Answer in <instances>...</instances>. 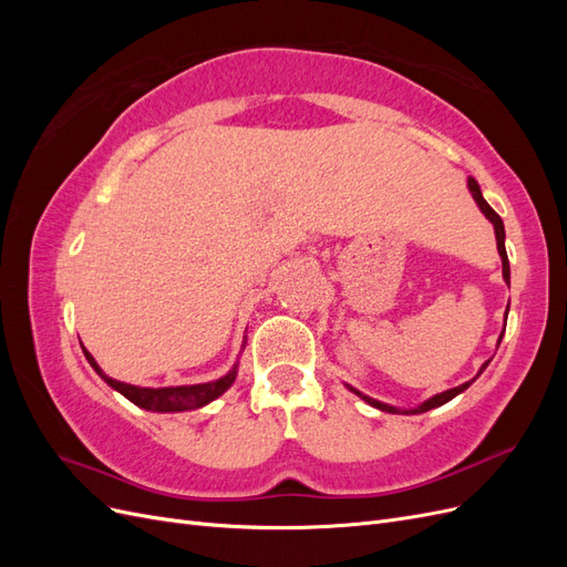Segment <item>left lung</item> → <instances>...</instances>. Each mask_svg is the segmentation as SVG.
I'll return each instance as SVG.
<instances>
[{
    "mask_svg": "<svg viewBox=\"0 0 567 567\" xmlns=\"http://www.w3.org/2000/svg\"><path fill=\"white\" fill-rule=\"evenodd\" d=\"M468 192L473 194V200L477 203V208L483 210V215L492 221V227H494V236H496V250H499V257H502V274H504V281L506 284H511V267H508V255H506V246H504V241H506V231H504V221H502V217L496 215L492 208H489V203L483 198V192H480V184L473 179V177H468ZM506 315H508V310H506ZM502 338H504V333L499 336V342H502ZM499 342H496V348H499ZM487 364H489V359L487 362L480 367V371H477V375L483 373L485 369H487ZM475 375V379H477ZM473 379V381H475ZM473 381H466V383H461L458 388H452V390H444V392H437V394H433V398H427L423 404H419V406H414V409H400V406H392V404H385V402H379V400H373V398H369V394H364V392H359L357 388H352V385H348L357 398H362L367 404H371V406H375V409H381V411H388V414H423V411H431V409H435V406H442V404H447L450 400H454L456 394H461L463 390H466Z\"/></svg>",
    "mask_w": 567,
    "mask_h": 567,
    "instance_id": "obj_1",
    "label": "left lung"
}]
</instances>
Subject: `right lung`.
<instances>
[{
    "label": "right lung",
    "instance_id": "right-lung-1",
    "mask_svg": "<svg viewBox=\"0 0 567 567\" xmlns=\"http://www.w3.org/2000/svg\"><path fill=\"white\" fill-rule=\"evenodd\" d=\"M82 346V342H80ZM84 357H87L90 367L104 379L113 390H117L123 398H127L132 404L142 406L146 411H158V414H175V411H192V409H200L205 404H210L213 400H217L219 394H225L238 373V362L229 369V373L221 375L217 381L210 383H196V385H169V388H140L132 383H123L115 381L111 375H106L101 371V367L96 364V359L87 352V348H82Z\"/></svg>",
    "mask_w": 567,
    "mask_h": 567
}]
</instances>
